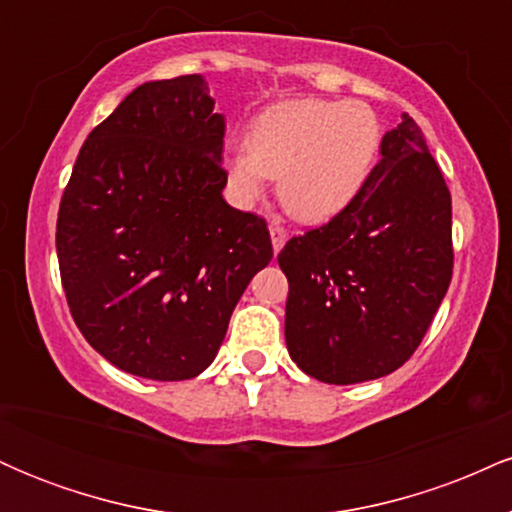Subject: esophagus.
<instances>
[{
	"mask_svg": "<svg viewBox=\"0 0 512 512\" xmlns=\"http://www.w3.org/2000/svg\"><path fill=\"white\" fill-rule=\"evenodd\" d=\"M269 236H272V245H274V252H279L284 248L286 238H289V231H286L284 223L279 221H272V226H269Z\"/></svg>",
	"mask_w": 512,
	"mask_h": 512,
	"instance_id": "34e87169",
	"label": "esophagus"
}]
</instances>
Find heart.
<instances>
[{"label":"heart","instance_id":"heart-1","mask_svg":"<svg viewBox=\"0 0 512 512\" xmlns=\"http://www.w3.org/2000/svg\"><path fill=\"white\" fill-rule=\"evenodd\" d=\"M380 144L383 127L370 105L298 98L264 110L226 168L238 197L257 199L269 178H279V199L293 219L322 223L358 197Z\"/></svg>","mask_w":512,"mask_h":512}]
</instances>
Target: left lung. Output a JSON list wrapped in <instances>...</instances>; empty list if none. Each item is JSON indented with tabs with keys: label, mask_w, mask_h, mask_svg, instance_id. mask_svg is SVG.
Returning <instances> with one entry per match:
<instances>
[{
	"label": "left lung",
	"mask_w": 512,
	"mask_h": 512,
	"mask_svg": "<svg viewBox=\"0 0 512 512\" xmlns=\"http://www.w3.org/2000/svg\"><path fill=\"white\" fill-rule=\"evenodd\" d=\"M380 154L349 207L276 257L289 279V354L330 385L366 383L407 363L452 279L450 190L407 113Z\"/></svg>",
	"instance_id": "left-lung-1"
}]
</instances>
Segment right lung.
Here are the masks:
<instances>
[{
  "instance_id": "right-lung-1",
  "label": "right lung",
  "mask_w": 512,
  "mask_h": 512,
  "mask_svg": "<svg viewBox=\"0 0 512 512\" xmlns=\"http://www.w3.org/2000/svg\"><path fill=\"white\" fill-rule=\"evenodd\" d=\"M223 132L199 74L146 81L88 134L64 187V296L86 342L125 373H202L272 260L267 221L221 197Z\"/></svg>"
}]
</instances>
